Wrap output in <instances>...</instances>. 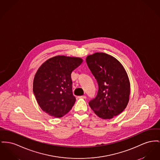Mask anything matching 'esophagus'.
I'll return each instance as SVG.
<instances>
[{
	"instance_id": "34e87169",
	"label": "esophagus",
	"mask_w": 160,
	"mask_h": 160,
	"mask_svg": "<svg viewBox=\"0 0 160 160\" xmlns=\"http://www.w3.org/2000/svg\"><path fill=\"white\" fill-rule=\"evenodd\" d=\"M78 98H84V99H85V98H86V97L85 95H82V96H78Z\"/></svg>"
}]
</instances>
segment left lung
Returning a JSON list of instances; mask_svg holds the SVG:
<instances>
[{"instance_id": "8db88e82", "label": "left lung", "mask_w": 160, "mask_h": 160, "mask_svg": "<svg viewBox=\"0 0 160 160\" xmlns=\"http://www.w3.org/2000/svg\"><path fill=\"white\" fill-rule=\"evenodd\" d=\"M86 61L98 85L97 95L89 105L100 118H113L129 103L131 85L128 74L117 59L106 53L89 55Z\"/></svg>"}]
</instances>
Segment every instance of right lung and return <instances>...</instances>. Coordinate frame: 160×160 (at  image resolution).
<instances>
[{"label":"right lung","mask_w":160,"mask_h":160,"mask_svg":"<svg viewBox=\"0 0 160 160\" xmlns=\"http://www.w3.org/2000/svg\"><path fill=\"white\" fill-rule=\"evenodd\" d=\"M83 62L80 57L57 56L49 58L38 69L33 81V92L43 111L60 118L75 103L71 73Z\"/></svg>","instance_id":"right-lung-1"}]
</instances>
